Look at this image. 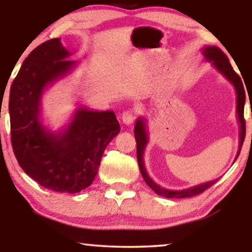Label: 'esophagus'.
<instances>
[{
    "label": "esophagus",
    "instance_id": "34e87169",
    "mask_svg": "<svg viewBox=\"0 0 252 252\" xmlns=\"http://www.w3.org/2000/svg\"><path fill=\"white\" fill-rule=\"evenodd\" d=\"M136 117H137V111L135 109L126 110V111L123 113V117H122L123 123L127 126L132 125V124L134 123V120L136 119Z\"/></svg>",
    "mask_w": 252,
    "mask_h": 252
}]
</instances>
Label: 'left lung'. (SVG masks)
<instances>
[{
  "label": "left lung",
  "instance_id": "left-lung-1",
  "mask_svg": "<svg viewBox=\"0 0 252 252\" xmlns=\"http://www.w3.org/2000/svg\"><path fill=\"white\" fill-rule=\"evenodd\" d=\"M203 55H204L206 61L212 62L213 66L221 73L223 77L227 78V80L230 81L236 91V112L237 118H239L240 123V146L239 151H237L235 160L239 157L241 148H242L244 137H246V120H244V103H246V92H244L243 82L241 80V77L233 70L232 65L229 63L228 57L223 54V51L218 47L210 46L203 48ZM134 135H135L136 141V155H137V163H139L140 172L146 181V184L156 192L157 195L163 196V197L167 198H185V197H191V196H196L201 194L206 189L211 187L216 184L218 180H213L210 182H205V184L195 186L192 188L184 189V190H168L151 180L149 174L147 173L146 167H144L143 163V153L146 149V146L148 143V133L146 129V120L143 118H139L135 123V127H134Z\"/></svg>",
  "mask_w": 252,
  "mask_h": 252
}]
</instances>
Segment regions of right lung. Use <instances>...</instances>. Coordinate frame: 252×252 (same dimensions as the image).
<instances>
[{
  "label": "right lung",
  "instance_id": "right-lung-1",
  "mask_svg": "<svg viewBox=\"0 0 252 252\" xmlns=\"http://www.w3.org/2000/svg\"><path fill=\"white\" fill-rule=\"evenodd\" d=\"M61 40L37 46L10 88L11 144L18 164L42 187L57 192L81 191L94 181L103 153L120 126L113 111L80 108L63 132L51 133L40 122L44 88L77 64Z\"/></svg>",
  "mask_w": 252,
  "mask_h": 252
}]
</instances>
